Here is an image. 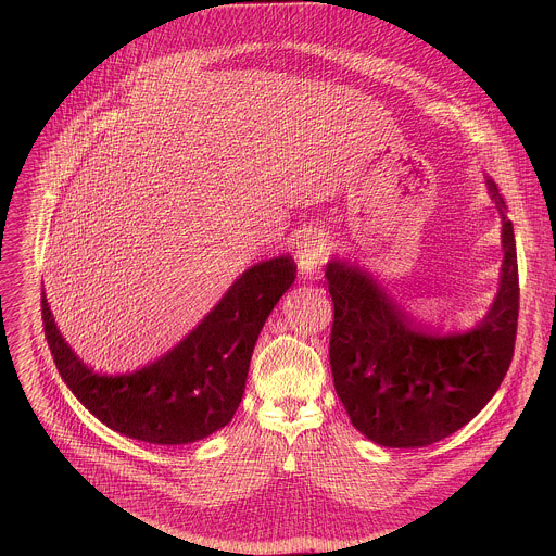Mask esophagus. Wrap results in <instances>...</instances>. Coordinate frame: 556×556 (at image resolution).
Wrapping results in <instances>:
<instances>
[{"label": "esophagus", "instance_id": "esophagus-1", "mask_svg": "<svg viewBox=\"0 0 556 556\" xmlns=\"http://www.w3.org/2000/svg\"><path fill=\"white\" fill-rule=\"evenodd\" d=\"M295 261L302 276H311L317 271L320 261L327 256V241L320 233H306L295 243Z\"/></svg>", "mask_w": 556, "mask_h": 556}]
</instances>
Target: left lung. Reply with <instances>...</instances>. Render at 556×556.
I'll list each match as a JSON object with an SVG mask.
<instances>
[{"instance_id": "obj_1", "label": "left lung", "mask_w": 556, "mask_h": 556, "mask_svg": "<svg viewBox=\"0 0 556 556\" xmlns=\"http://www.w3.org/2000/svg\"><path fill=\"white\" fill-rule=\"evenodd\" d=\"M485 184L503 218L505 256L496 300L476 329L421 331L366 271L327 263L333 388L353 426L379 445L424 447L454 434L507 375L520 311L518 258L505 201L492 179Z\"/></svg>"}]
</instances>
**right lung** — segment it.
<instances>
[{"mask_svg": "<svg viewBox=\"0 0 556 556\" xmlns=\"http://www.w3.org/2000/svg\"><path fill=\"white\" fill-rule=\"evenodd\" d=\"M295 278L289 254L250 267L194 331L132 375L106 377L87 368L58 331L42 293L45 336L62 379L104 426L154 445L192 443L233 419L254 342Z\"/></svg>", "mask_w": 556, "mask_h": 556, "instance_id": "add662e5", "label": "right lung"}]
</instances>
